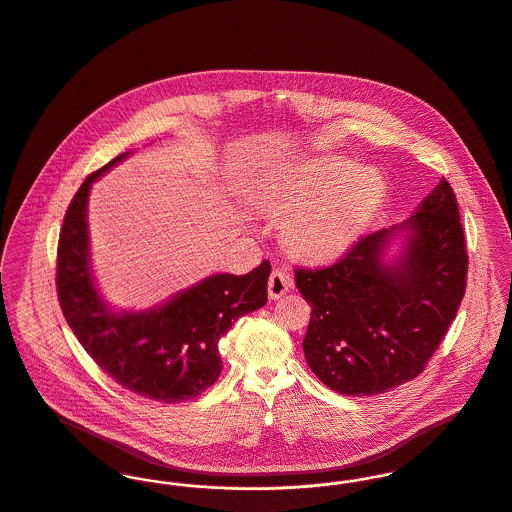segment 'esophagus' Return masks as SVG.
I'll use <instances>...</instances> for the list:
<instances>
[{"mask_svg": "<svg viewBox=\"0 0 512 512\" xmlns=\"http://www.w3.org/2000/svg\"><path fill=\"white\" fill-rule=\"evenodd\" d=\"M290 286H292V279H290L284 271L275 269V271L271 273V277H269V298H271V300L283 298Z\"/></svg>", "mask_w": 512, "mask_h": 512, "instance_id": "esophagus-1", "label": "esophagus"}]
</instances>
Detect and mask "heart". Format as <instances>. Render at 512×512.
<instances>
[{"mask_svg":"<svg viewBox=\"0 0 512 512\" xmlns=\"http://www.w3.org/2000/svg\"><path fill=\"white\" fill-rule=\"evenodd\" d=\"M353 169L347 159L324 157L292 178L281 202L286 214L296 212L284 228L292 251L308 259H330L369 226L385 198V182L375 171Z\"/></svg>","mask_w":512,"mask_h":512,"instance_id":"b5f03b06","label":"heart"}]
</instances>
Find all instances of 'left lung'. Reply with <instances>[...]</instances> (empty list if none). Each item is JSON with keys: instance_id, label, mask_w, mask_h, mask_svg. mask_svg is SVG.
Returning <instances> with one entry per match:
<instances>
[{"instance_id": "obj_1", "label": "left lung", "mask_w": 512, "mask_h": 512, "mask_svg": "<svg viewBox=\"0 0 512 512\" xmlns=\"http://www.w3.org/2000/svg\"><path fill=\"white\" fill-rule=\"evenodd\" d=\"M399 251L389 256L390 245ZM312 306L302 341L314 375L345 397L412 381L444 340L465 292L467 251L446 178L402 224L361 237L326 269H296Z\"/></svg>"}]
</instances>
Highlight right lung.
<instances>
[{
    "mask_svg": "<svg viewBox=\"0 0 512 512\" xmlns=\"http://www.w3.org/2000/svg\"><path fill=\"white\" fill-rule=\"evenodd\" d=\"M127 155L90 174L66 210L58 239V300L74 336L115 383L155 402H182L218 381L220 338L235 320L267 304L271 265L263 261L241 277L210 275L149 310L110 308L90 265L88 196Z\"/></svg>",
    "mask_w": 512,
    "mask_h": 512,
    "instance_id": "obj_1",
    "label": "right lung"
}]
</instances>
